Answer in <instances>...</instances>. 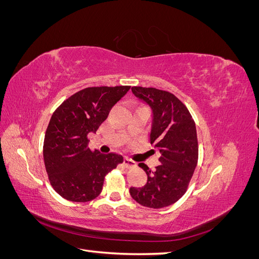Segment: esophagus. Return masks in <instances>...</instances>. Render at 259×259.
<instances>
[{"label":"esophagus","instance_id":"1","mask_svg":"<svg viewBox=\"0 0 259 259\" xmlns=\"http://www.w3.org/2000/svg\"><path fill=\"white\" fill-rule=\"evenodd\" d=\"M123 164H124V166L126 167V168H132V167H135L136 166V163L133 161V160L128 159V158H124Z\"/></svg>","mask_w":259,"mask_h":259}]
</instances>
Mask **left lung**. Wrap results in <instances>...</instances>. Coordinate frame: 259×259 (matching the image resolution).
I'll return each instance as SVG.
<instances>
[{
    "instance_id": "obj_1",
    "label": "left lung",
    "mask_w": 259,
    "mask_h": 259,
    "mask_svg": "<svg viewBox=\"0 0 259 259\" xmlns=\"http://www.w3.org/2000/svg\"><path fill=\"white\" fill-rule=\"evenodd\" d=\"M134 95L152 112L150 143L161 153V165L151 170L139 163L148 176L144 187H131L140 205L162 208L183 197L198 163L197 128L190 112L175 95L153 88H132Z\"/></svg>"
}]
</instances>
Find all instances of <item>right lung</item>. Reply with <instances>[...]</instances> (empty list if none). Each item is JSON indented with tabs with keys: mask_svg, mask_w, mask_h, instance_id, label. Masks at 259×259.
<instances>
[{
	"mask_svg": "<svg viewBox=\"0 0 259 259\" xmlns=\"http://www.w3.org/2000/svg\"><path fill=\"white\" fill-rule=\"evenodd\" d=\"M131 86H100L75 93L51 117L43 156L51 185L72 202H88L100 194L105 176L123 162L116 153L103 154L89 148V133H96L111 108Z\"/></svg>",
	"mask_w": 259,
	"mask_h": 259,
	"instance_id": "right-lung-1",
	"label": "right lung"
}]
</instances>
